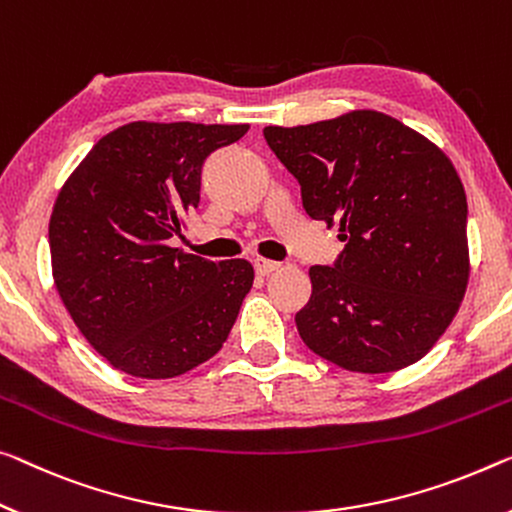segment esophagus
Masks as SVG:
<instances>
[{"mask_svg":"<svg viewBox=\"0 0 512 512\" xmlns=\"http://www.w3.org/2000/svg\"><path fill=\"white\" fill-rule=\"evenodd\" d=\"M254 267H256V272L261 274V277H267V274H272V272L281 270V263H277V261H270V258H256V261H254Z\"/></svg>","mask_w":512,"mask_h":512,"instance_id":"34e87169","label":"esophagus"}]
</instances>
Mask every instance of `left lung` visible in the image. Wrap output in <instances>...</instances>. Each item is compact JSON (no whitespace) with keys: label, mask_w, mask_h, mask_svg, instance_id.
<instances>
[{"label":"left lung","mask_w":512,"mask_h":512,"mask_svg":"<svg viewBox=\"0 0 512 512\" xmlns=\"http://www.w3.org/2000/svg\"><path fill=\"white\" fill-rule=\"evenodd\" d=\"M263 135L300 183L306 215L345 242L334 267L309 270L311 300L295 316L306 348L371 375L426 357L469 283L467 196L453 162L373 109Z\"/></svg>","instance_id":"left-lung-1"}]
</instances>
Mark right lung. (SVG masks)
I'll return each instance as SVG.
<instances>
[{
	"label": "right lung",
	"mask_w": 512,
	"mask_h": 512,
	"mask_svg": "<svg viewBox=\"0 0 512 512\" xmlns=\"http://www.w3.org/2000/svg\"><path fill=\"white\" fill-rule=\"evenodd\" d=\"M240 125L132 121L102 137L59 190L52 277L109 366L144 380L215 357L254 283L245 258L212 263L169 247L199 206L203 160Z\"/></svg>",
	"instance_id": "add662e5"
}]
</instances>
